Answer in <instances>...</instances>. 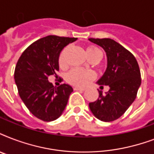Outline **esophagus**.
Segmentation results:
<instances>
[{
  "mask_svg": "<svg viewBox=\"0 0 154 154\" xmlns=\"http://www.w3.org/2000/svg\"><path fill=\"white\" fill-rule=\"evenodd\" d=\"M73 89H74V90H76V91H85V87L76 86L73 88Z\"/></svg>",
  "mask_w": 154,
  "mask_h": 154,
  "instance_id": "obj_1",
  "label": "esophagus"
}]
</instances>
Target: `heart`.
<instances>
[{"mask_svg": "<svg viewBox=\"0 0 154 154\" xmlns=\"http://www.w3.org/2000/svg\"><path fill=\"white\" fill-rule=\"evenodd\" d=\"M68 48H65L61 51L59 56V64L60 66H65L66 64V54H67ZM99 49L96 47L90 46L86 50L87 56L89 57L96 51ZM95 78V73L94 71L89 69H83L79 68H74L70 71L66 76V81L69 84L76 86H84L89 84L92 80Z\"/></svg>", "mask_w": 154, "mask_h": 154, "instance_id": "obj_1", "label": "heart"}]
</instances>
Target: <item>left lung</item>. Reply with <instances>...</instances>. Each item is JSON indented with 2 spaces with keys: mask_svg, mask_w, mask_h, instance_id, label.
I'll list each match as a JSON object with an SVG mask.
<instances>
[{
  "mask_svg": "<svg viewBox=\"0 0 154 154\" xmlns=\"http://www.w3.org/2000/svg\"><path fill=\"white\" fill-rule=\"evenodd\" d=\"M89 41L106 53L107 68L97 83L109 87L105 95L98 90V99L89 103V109L97 119L112 122L124 114L136 98L141 83L140 69L134 56L114 40L89 38Z\"/></svg>",
  "mask_w": 154,
  "mask_h": 154,
  "instance_id": "8db88e82",
  "label": "left lung"
}]
</instances>
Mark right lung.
<instances>
[{
	"instance_id": "1",
	"label": "right lung",
	"mask_w": 154,
	"mask_h": 154,
	"mask_svg": "<svg viewBox=\"0 0 154 154\" xmlns=\"http://www.w3.org/2000/svg\"><path fill=\"white\" fill-rule=\"evenodd\" d=\"M76 37L49 35L37 40L23 52L14 72L18 93L28 109L44 122H52L62 114L73 89L69 85L57 88L48 81L59 70V56Z\"/></svg>"
}]
</instances>
